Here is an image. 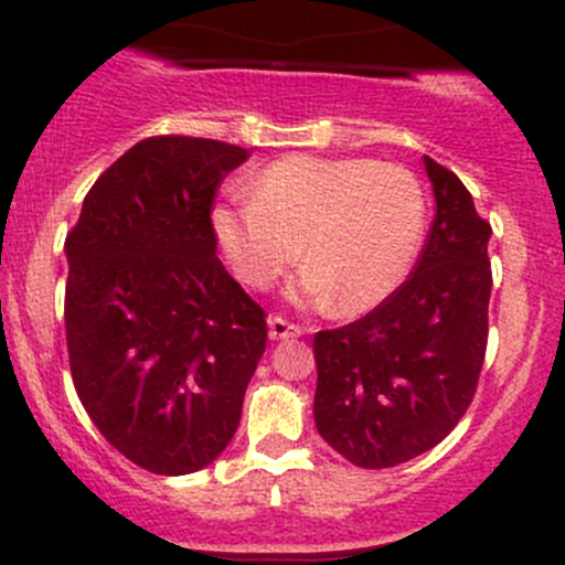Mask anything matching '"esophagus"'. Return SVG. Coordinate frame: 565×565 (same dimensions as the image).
Returning a JSON list of instances; mask_svg holds the SVG:
<instances>
[{
    "mask_svg": "<svg viewBox=\"0 0 565 565\" xmlns=\"http://www.w3.org/2000/svg\"><path fill=\"white\" fill-rule=\"evenodd\" d=\"M303 330L298 328V324L287 322L284 317H267V335H270L273 341H281V339H295V335H300Z\"/></svg>",
    "mask_w": 565,
    "mask_h": 565,
    "instance_id": "1",
    "label": "esophagus"
}]
</instances>
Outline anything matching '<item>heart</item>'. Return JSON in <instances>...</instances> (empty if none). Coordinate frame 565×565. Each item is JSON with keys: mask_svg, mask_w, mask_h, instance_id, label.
<instances>
[{"mask_svg": "<svg viewBox=\"0 0 565 565\" xmlns=\"http://www.w3.org/2000/svg\"><path fill=\"white\" fill-rule=\"evenodd\" d=\"M250 191L213 210L215 237L256 289L303 256L309 265L289 284L300 306L372 311L402 287L424 246V188L398 163L289 156L262 169Z\"/></svg>", "mask_w": 565, "mask_h": 565, "instance_id": "1", "label": "heart"}]
</instances>
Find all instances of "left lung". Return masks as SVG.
<instances>
[{
    "instance_id": "8db88e82",
    "label": "left lung",
    "mask_w": 565,
    "mask_h": 565,
    "mask_svg": "<svg viewBox=\"0 0 565 565\" xmlns=\"http://www.w3.org/2000/svg\"><path fill=\"white\" fill-rule=\"evenodd\" d=\"M437 213L413 276L358 322L315 335V424L352 465L380 470L435 448L470 407L487 352L492 226L424 158Z\"/></svg>"
}]
</instances>
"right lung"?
Segmentation results:
<instances>
[{"mask_svg":"<svg viewBox=\"0 0 565 565\" xmlns=\"http://www.w3.org/2000/svg\"><path fill=\"white\" fill-rule=\"evenodd\" d=\"M243 147L152 136L89 188L65 241V330L84 409L122 457L188 476L235 437L265 311L218 259L215 188Z\"/></svg>","mask_w":565,"mask_h":565,"instance_id":"1","label":"right lung"}]
</instances>
